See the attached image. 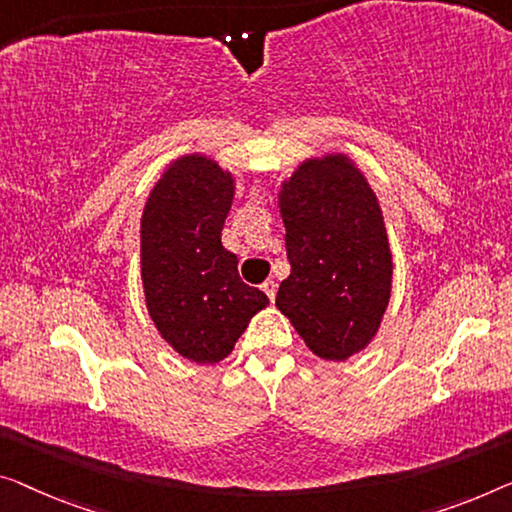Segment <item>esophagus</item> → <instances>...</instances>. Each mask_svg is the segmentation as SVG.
<instances>
[{
    "label": "esophagus",
    "mask_w": 512,
    "mask_h": 512,
    "mask_svg": "<svg viewBox=\"0 0 512 512\" xmlns=\"http://www.w3.org/2000/svg\"><path fill=\"white\" fill-rule=\"evenodd\" d=\"M262 289H264V294L269 296V301H276V292H278L276 280H266L264 285H262Z\"/></svg>",
    "instance_id": "34e87169"
}]
</instances>
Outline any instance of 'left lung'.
<instances>
[{"label":"left lung","instance_id":"left-lung-1","mask_svg":"<svg viewBox=\"0 0 512 512\" xmlns=\"http://www.w3.org/2000/svg\"><path fill=\"white\" fill-rule=\"evenodd\" d=\"M278 207L292 273L276 305L312 354L347 361L370 345L391 299L393 257L375 190L345 154L308 158Z\"/></svg>","mask_w":512,"mask_h":512}]
</instances>
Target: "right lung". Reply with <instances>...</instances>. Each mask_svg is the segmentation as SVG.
Listing matches in <instances>:
<instances>
[{"label": "right lung", "instance_id": "1", "mask_svg": "<svg viewBox=\"0 0 512 512\" xmlns=\"http://www.w3.org/2000/svg\"><path fill=\"white\" fill-rule=\"evenodd\" d=\"M234 177L202 154L170 163L140 220V269L149 317L167 345L195 363L232 354L250 319L269 305L236 271L220 232Z\"/></svg>", "mask_w": 512, "mask_h": 512}]
</instances>
